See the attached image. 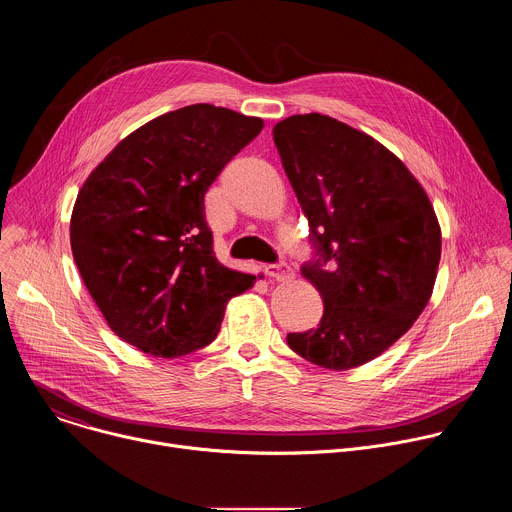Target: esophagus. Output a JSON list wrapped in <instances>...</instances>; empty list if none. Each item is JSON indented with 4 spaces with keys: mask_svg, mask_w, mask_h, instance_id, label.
Segmentation results:
<instances>
[{
    "mask_svg": "<svg viewBox=\"0 0 512 512\" xmlns=\"http://www.w3.org/2000/svg\"><path fill=\"white\" fill-rule=\"evenodd\" d=\"M267 275H269L271 279H277V281H289V279L296 277V271L291 269L289 263L281 261V263L269 265V267H267Z\"/></svg>",
    "mask_w": 512,
    "mask_h": 512,
    "instance_id": "34e87169",
    "label": "esophagus"
}]
</instances>
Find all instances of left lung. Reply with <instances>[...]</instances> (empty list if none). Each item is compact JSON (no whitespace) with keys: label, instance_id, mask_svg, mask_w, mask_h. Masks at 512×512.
<instances>
[{"label":"left lung","instance_id":"8db88e82","mask_svg":"<svg viewBox=\"0 0 512 512\" xmlns=\"http://www.w3.org/2000/svg\"><path fill=\"white\" fill-rule=\"evenodd\" d=\"M273 141L318 255L302 275L324 300L320 326L287 334V344L322 369L360 367L393 346L431 298L442 257L435 210L393 152L338 119L291 115L273 127Z\"/></svg>","mask_w":512,"mask_h":512}]
</instances>
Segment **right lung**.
Wrapping results in <instances>:
<instances>
[{
	"mask_svg": "<svg viewBox=\"0 0 512 512\" xmlns=\"http://www.w3.org/2000/svg\"><path fill=\"white\" fill-rule=\"evenodd\" d=\"M263 129L208 103L160 115L89 174L70 216L72 257L109 328L145 354L210 344L257 277L214 257L204 194Z\"/></svg>",
	"mask_w": 512,
	"mask_h": 512,
	"instance_id": "obj_1",
	"label": "right lung"
}]
</instances>
